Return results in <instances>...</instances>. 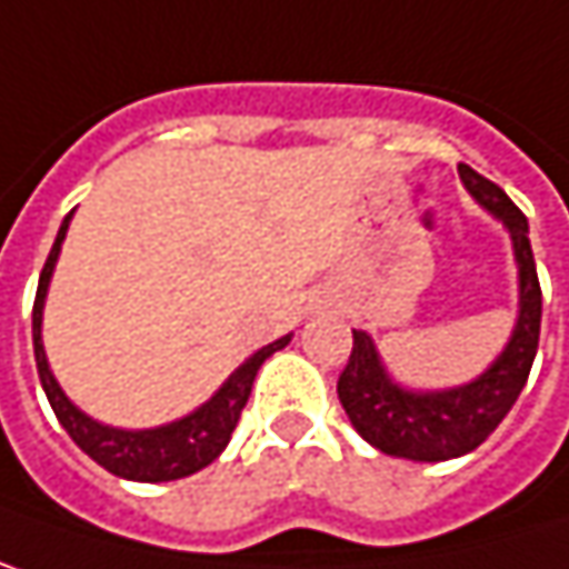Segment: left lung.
I'll use <instances>...</instances> for the list:
<instances>
[{
    "instance_id": "8db88e82",
    "label": "left lung",
    "mask_w": 569,
    "mask_h": 569,
    "mask_svg": "<svg viewBox=\"0 0 569 569\" xmlns=\"http://www.w3.org/2000/svg\"><path fill=\"white\" fill-rule=\"evenodd\" d=\"M459 179L476 204L501 221L511 237L518 267V319L505 348L472 381L456 388L420 390L403 388L388 371L375 338L365 329H351V358L338 378V400L361 439L388 456L413 462L459 459L486 442L515 407L531 375L541 338V283L528 240V218L495 181L482 179L476 169L459 166Z\"/></svg>"
}]
</instances>
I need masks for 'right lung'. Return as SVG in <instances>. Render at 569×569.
Wrapping results in <instances>:
<instances>
[{
  "mask_svg": "<svg viewBox=\"0 0 569 569\" xmlns=\"http://www.w3.org/2000/svg\"><path fill=\"white\" fill-rule=\"evenodd\" d=\"M74 214V211H71ZM71 214L64 218L61 231L54 237V247L44 260L38 292H34V312H31V341H34V365H38V378L41 388L48 393V403L58 417V423L68 430V437L78 442L80 449L103 466L107 472L130 479V482H172L184 479L204 466H211L224 446L231 442L233 427L240 420V410L250 397L253 378L260 371V365L289 345L292 332L263 348H257L240 368H233L231 378L214 390L201 407H194L191 413H184L172 423H159V427H146V430H123V427H110L93 420L90 413H83L78 403L64 393L58 385L48 355H44V341H41V322H44V299H48V286L54 277L58 257H61V243L71 228Z\"/></svg>",
  "mask_w": 569,
  "mask_h": 569,
  "instance_id": "add662e5",
  "label": "right lung"
}]
</instances>
